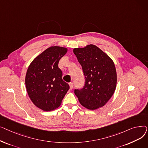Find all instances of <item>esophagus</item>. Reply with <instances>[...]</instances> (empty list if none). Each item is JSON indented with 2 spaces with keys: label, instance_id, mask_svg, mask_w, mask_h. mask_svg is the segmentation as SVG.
Returning <instances> with one entry per match:
<instances>
[{
  "label": "esophagus",
  "instance_id": "34e87169",
  "mask_svg": "<svg viewBox=\"0 0 148 148\" xmlns=\"http://www.w3.org/2000/svg\"><path fill=\"white\" fill-rule=\"evenodd\" d=\"M69 87H70V89H73V86H74V83L73 82H71L69 83Z\"/></svg>",
  "mask_w": 148,
  "mask_h": 148
}]
</instances>
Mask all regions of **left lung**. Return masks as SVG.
<instances>
[{"label":"left lung","mask_w":148,"mask_h":148,"mask_svg":"<svg viewBox=\"0 0 148 148\" xmlns=\"http://www.w3.org/2000/svg\"><path fill=\"white\" fill-rule=\"evenodd\" d=\"M84 75L85 83L74 94L79 102L89 110L104 106L116 89L117 75L113 60L94 45L73 50Z\"/></svg>","instance_id":"8db88e82"}]
</instances>
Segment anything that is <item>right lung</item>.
Masks as SVG:
<instances>
[{
  "instance_id": "1",
  "label": "right lung",
  "mask_w": 148,
  "mask_h": 148,
  "mask_svg": "<svg viewBox=\"0 0 148 148\" xmlns=\"http://www.w3.org/2000/svg\"><path fill=\"white\" fill-rule=\"evenodd\" d=\"M66 52V48L51 47L38 56L27 69L25 79L27 94L33 103L44 111L58 108L69 89L62 80L58 66Z\"/></svg>"
}]
</instances>
